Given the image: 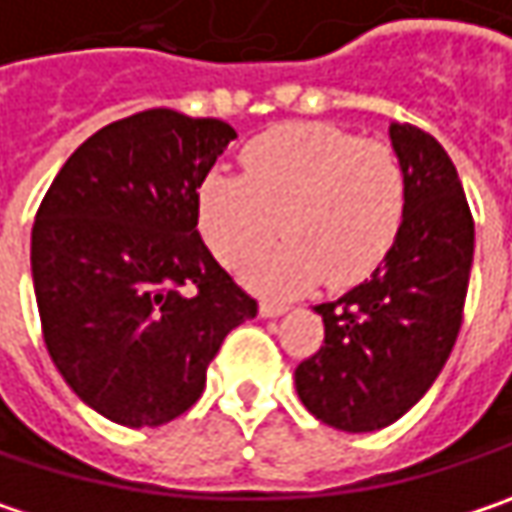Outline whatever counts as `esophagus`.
<instances>
[{
    "mask_svg": "<svg viewBox=\"0 0 512 512\" xmlns=\"http://www.w3.org/2000/svg\"><path fill=\"white\" fill-rule=\"evenodd\" d=\"M288 311V306H282V303H262L259 306V314L262 317H279V314H285Z\"/></svg>",
    "mask_w": 512,
    "mask_h": 512,
    "instance_id": "esophagus-1",
    "label": "esophagus"
}]
</instances>
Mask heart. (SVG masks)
<instances>
[{
    "label": "heart",
    "mask_w": 512,
    "mask_h": 512,
    "mask_svg": "<svg viewBox=\"0 0 512 512\" xmlns=\"http://www.w3.org/2000/svg\"><path fill=\"white\" fill-rule=\"evenodd\" d=\"M244 174H206L198 221L212 253L236 268L282 233L285 241L247 268V282L288 297L323 279L349 288L373 274L396 244L408 206V174L379 139L335 125H279L256 136Z\"/></svg>",
    "instance_id": "1"
}]
</instances>
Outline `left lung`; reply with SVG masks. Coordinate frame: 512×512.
Wrapping results in <instances>:
<instances>
[{"label": "left lung", "instance_id": "obj_1", "mask_svg": "<svg viewBox=\"0 0 512 512\" xmlns=\"http://www.w3.org/2000/svg\"><path fill=\"white\" fill-rule=\"evenodd\" d=\"M408 174L396 244L370 279L320 303L323 347L294 370L303 405L349 434L379 431L408 414L455 347L469 288L475 224L455 163L414 125H390Z\"/></svg>", "mask_w": 512, "mask_h": 512}]
</instances>
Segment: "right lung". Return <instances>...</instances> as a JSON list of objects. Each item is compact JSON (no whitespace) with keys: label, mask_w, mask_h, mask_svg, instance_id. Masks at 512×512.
Segmentation results:
<instances>
[{"label":"right lung","mask_w":512,"mask_h":512,"mask_svg":"<svg viewBox=\"0 0 512 512\" xmlns=\"http://www.w3.org/2000/svg\"><path fill=\"white\" fill-rule=\"evenodd\" d=\"M236 130L145 110L63 163L31 230L43 341L101 417L142 428L186 414L206 367L256 317L198 233V189Z\"/></svg>","instance_id":"obj_1"}]
</instances>
